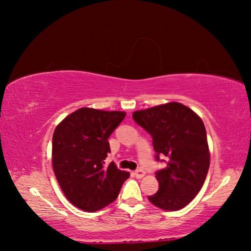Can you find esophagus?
I'll return each instance as SVG.
<instances>
[{"label": "esophagus", "mask_w": 251, "mask_h": 251, "mask_svg": "<svg viewBox=\"0 0 251 251\" xmlns=\"http://www.w3.org/2000/svg\"><path fill=\"white\" fill-rule=\"evenodd\" d=\"M134 175H135V177L136 178H138V179H141V178H143L144 176H145V173L143 170H141V169H138V170H136L135 173H134Z\"/></svg>", "instance_id": "34e87169"}]
</instances>
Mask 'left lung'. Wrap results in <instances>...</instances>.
<instances>
[{
	"mask_svg": "<svg viewBox=\"0 0 251 251\" xmlns=\"http://www.w3.org/2000/svg\"><path fill=\"white\" fill-rule=\"evenodd\" d=\"M133 118L151 134L156 160L166 156L167 167L155 174L159 190L149 201L164 211L188 205L204 185L209 160L206 129L195 111L180 102H167L136 110Z\"/></svg>",
	"mask_w": 251,
	"mask_h": 251,
	"instance_id": "1",
	"label": "left lung"
}]
</instances>
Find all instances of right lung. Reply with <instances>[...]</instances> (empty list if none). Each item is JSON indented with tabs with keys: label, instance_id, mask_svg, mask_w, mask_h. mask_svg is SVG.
I'll return each instance as SVG.
<instances>
[{
	"label": "right lung",
	"instance_id": "add662e5",
	"mask_svg": "<svg viewBox=\"0 0 251 251\" xmlns=\"http://www.w3.org/2000/svg\"><path fill=\"white\" fill-rule=\"evenodd\" d=\"M126 113L83 107L56 126L51 163L59 187L67 201L85 212L106 207L117 198L127 171L114 162L104 166L110 152L108 137Z\"/></svg>",
	"mask_w": 251,
	"mask_h": 251
}]
</instances>
